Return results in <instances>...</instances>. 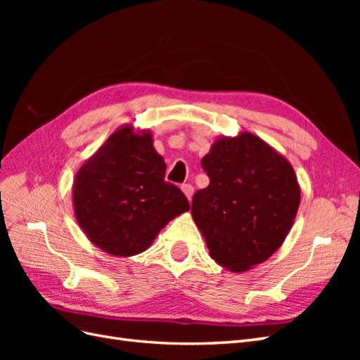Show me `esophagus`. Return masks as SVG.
<instances>
[{
  "label": "esophagus",
  "instance_id": "obj_1",
  "mask_svg": "<svg viewBox=\"0 0 360 360\" xmlns=\"http://www.w3.org/2000/svg\"><path fill=\"white\" fill-rule=\"evenodd\" d=\"M181 191H183L184 195H186V198L191 201L192 195H193V186H192V184H188V183L181 184Z\"/></svg>",
  "mask_w": 360,
  "mask_h": 360
}]
</instances>
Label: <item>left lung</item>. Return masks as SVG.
I'll list each match as a JSON object with an SVG mask.
<instances>
[{
	"mask_svg": "<svg viewBox=\"0 0 360 360\" xmlns=\"http://www.w3.org/2000/svg\"><path fill=\"white\" fill-rule=\"evenodd\" d=\"M201 167L209 186L192 198V217L210 257L246 271L274 255L288 236L300 204L291 163L250 132L217 138Z\"/></svg>",
	"mask_w": 360,
	"mask_h": 360,
	"instance_id": "8db88e82",
	"label": "left lung"
}]
</instances>
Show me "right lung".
Wrapping results in <instances>:
<instances>
[{
  "label": "right lung",
  "instance_id": "1",
  "mask_svg": "<svg viewBox=\"0 0 360 360\" xmlns=\"http://www.w3.org/2000/svg\"><path fill=\"white\" fill-rule=\"evenodd\" d=\"M165 171L148 129H117L75 176L73 210L89 240L115 257L148 249L163 226L189 210Z\"/></svg>",
  "mask_w": 360,
  "mask_h": 360
}]
</instances>
